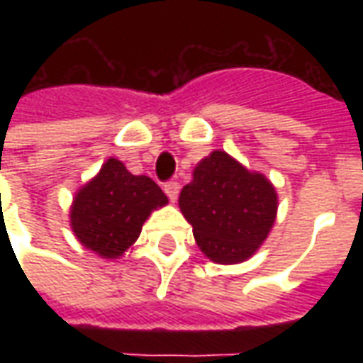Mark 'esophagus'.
<instances>
[{
    "mask_svg": "<svg viewBox=\"0 0 363 363\" xmlns=\"http://www.w3.org/2000/svg\"><path fill=\"white\" fill-rule=\"evenodd\" d=\"M179 190H181V184L177 181H169L165 182V194L169 196L171 202H174L177 198H179Z\"/></svg>",
    "mask_w": 363,
    "mask_h": 363,
    "instance_id": "34e87169",
    "label": "esophagus"
}]
</instances>
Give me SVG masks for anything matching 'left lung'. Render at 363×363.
<instances>
[{
    "label": "left lung",
    "mask_w": 363,
    "mask_h": 363,
    "mask_svg": "<svg viewBox=\"0 0 363 363\" xmlns=\"http://www.w3.org/2000/svg\"><path fill=\"white\" fill-rule=\"evenodd\" d=\"M179 206L200 251L218 264H235L252 257L268 237L278 198L264 174L213 151L196 165Z\"/></svg>",
    "instance_id": "1"
}]
</instances>
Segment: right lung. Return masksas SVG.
<instances>
[{
  "mask_svg": "<svg viewBox=\"0 0 363 363\" xmlns=\"http://www.w3.org/2000/svg\"><path fill=\"white\" fill-rule=\"evenodd\" d=\"M167 196L145 174H132L118 159H108L72 206V229L83 247L104 259L122 257L142 233L143 221Z\"/></svg>",
  "mask_w": 363,
  "mask_h": 363,
  "instance_id": "add662e5",
  "label": "right lung"
}]
</instances>
